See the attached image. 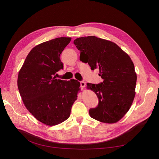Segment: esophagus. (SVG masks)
<instances>
[{
	"label": "esophagus",
	"instance_id": "34e87169",
	"mask_svg": "<svg viewBox=\"0 0 159 159\" xmlns=\"http://www.w3.org/2000/svg\"><path fill=\"white\" fill-rule=\"evenodd\" d=\"M80 87H82V88H85V83L84 81H80Z\"/></svg>",
	"mask_w": 159,
	"mask_h": 159
}]
</instances>
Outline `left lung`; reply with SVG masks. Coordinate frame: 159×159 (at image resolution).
Wrapping results in <instances>:
<instances>
[{
	"instance_id": "1",
	"label": "left lung",
	"mask_w": 159,
	"mask_h": 159,
	"mask_svg": "<svg viewBox=\"0 0 159 159\" xmlns=\"http://www.w3.org/2000/svg\"><path fill=\"white\" fill-rule=\"evenodd\" d=\"M80 60L91 70L99 68L103 81L88 83L97 95L98 107L89 110L90 116L99 122L112 124L120 120L131 107L135 96L137 76L131 57L115 43L95 36L76 39Z\"/></svg>"
}]
</instances>
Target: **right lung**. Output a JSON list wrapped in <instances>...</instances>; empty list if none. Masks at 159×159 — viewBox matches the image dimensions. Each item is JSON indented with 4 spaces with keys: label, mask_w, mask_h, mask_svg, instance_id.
Returning <instances> with one entry per match:
<instances>
[{
    "label": "right lung",
    "mask_w": 159,
    "mask_h": 159,
    "mask_svg": "<svg viewBox=\"0 0 159 159\" xmlns=\"http://www.w3.org/2000/svg\"><path fill=\"white\" fill-rule=\"evenodd\" d=\"M70 37H59L34 47L26 56L18 77V87L27 110L39 121L55 125L66 120L77 98L80 82L54 75L63 68L60 54Z\"/></svg>",
    "instance_id": "right-lung-1"
}]
</instances>
